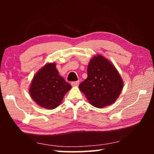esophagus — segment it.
<instances>
[{
    "label": "esophagus",
    "instance_id": "34e87169",
    "mask_svg": "<svg viewBox=\"0 0 154 154\" xmlns=\"http://www.w3.org/2000/svg\"><path fill=\"white\" fill-rule=\"evenodd\" d=\"M79 84V81H77V82H73L71 83L72 86H77V85Z\"/></svg>",
    "mask_w": 154,
    "mask_h": 154
}]
</instances>
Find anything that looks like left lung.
<instances>
[{"label": "left lung", "mask_w": 154, "mask_h": 154, "mask_svg": "<svg viewBox=\"0 0 154 154\" xmlns=\"http://www.w3.org/2000/svg\"><path fill=\"white\" fill-rule=\"evenodd\" d=\"M123 80L118 70L105 57L93 56L88 66V77L79 84V90L96 108L113 104L123 88Z\"/></svg>", "instance_id": "left-lung-1"}]
</instances>
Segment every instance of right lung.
<instances>
[{"instance_id": "1", "label": "right lung", "mask_w": 154, "mask_h": 154, "mask_svg": "<svg viewBox=\"0 0 154 154\" xmlns=\"http://www.w3.org/2000/svg\"><path fill=\"white\" fill-rule=\"evenodd\" d=\"M71 85L59 75L55 63H48L35 75L29 88L31 98L38 105L54 109L60 105Z\"/></svg>"}]
</instances>
